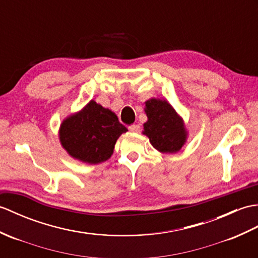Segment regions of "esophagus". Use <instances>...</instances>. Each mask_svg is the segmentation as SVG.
Returning <instances> with one entry per match:
<instances>
[{"instance_id": "esophagus-1", "label": "esophagus", "mask_w": 258, "mask_h": 258, "mask_svg": "<svg viewBox=\"0 0 258 258\" xmlns=\"http://www.w3.org/2000/svg\"><path fill=\"white\" fill-rule=\"evenodd\" d=\"M129 130L131 131V133H136V134H138V133H140V125H139V124H134V125H131V127H129Z\"/></svg>"}]
</instances>
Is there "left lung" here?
<instances>
[{
  "instance_id": "left-lung-1",
  "label": "left lung",
  "mask_w": 258,
  "mask_h": 258,
  "mask_svg": "<svg viewBox=\"0 0 258 258\" xmlns=\"http://www.w3.org/2000/svg\"><path fill=\"white\" fill-rule=\"evenodd\" d=\"M145 111L148 121L144 131L150 144L162 153H175L184 146L187 131L183 119L167 100L151 98L147 100Z\"/></svg>"
}]
</instances>
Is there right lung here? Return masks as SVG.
I'll return each mask as SVG.
<instances>
[{"label": "right lung", "instance_id": "1", "mask_svg": "<svg viewBox=\"0 0 258 258\" xmlns=\"http://www.w3.org/2000/svg\"><path fill=\"white\" fill-rule=\"evenodd\" d=\"M127 131L116 113L90 100L81 111L62 120L59 140L74 159L97 164L111 157L117 139Z\"/></svg>", "mask_w": 258, "mask_h": 258}]
</instances>
